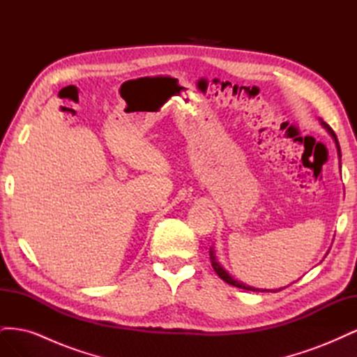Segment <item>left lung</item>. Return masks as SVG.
Returning <instances> with one entry per match:
<instances>
[{"instance_id": "obj_1", "label": "left lung", "mask_w": 357, "mask_h": 357, "mask_svg": "<svg viewBox=\"0 0 357 357\" xmlns=\"http://www.w3.org/2000/svg\"><path fill=\"white\" fill-rule=\"evenodd\" d=\"M321 125H323V128L326 129V131L332 135V138L335 139V146H337V150H338V158H341V149H340V143H338V138H337V135H335V132L332 131V128L328 125V123H325V122H321ZM210 259H211V266L214 268V271H215V274H218L223 282H226L228 284H232V286H235V287H240V289H244V290H252V291H277V290H261V289H255V287H250V286H245L244 283H241V282H238V280H235L234 277H231L228 273L225 271V268H222V265L218 262V259H215V256H214V250L213 248H210ZM278 290H282V289H278Z\"/></svg>"}]
</instances>
